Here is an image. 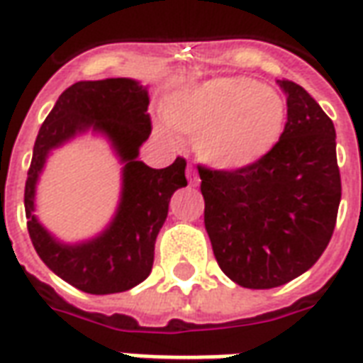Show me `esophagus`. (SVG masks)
Segmentation results:
<instances>
[{
  "label": "esophagus",
  "instance_id": "1",
  "mask_svg": "<svg viewBox=\"0 0 363 363\" xmlns=\"http://www.w3.org/2000/svg\"><path fill=\"white\" fill-rule=\"evenodd\" d=\"M186 176H187V182H189V186H199V174H197V169L189 164L186 169Z\"/></svg>",
  "mask_w": 363,
  "mask_h": 363
}]
</instances>
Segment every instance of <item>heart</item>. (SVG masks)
<instances>
[{
  "label": "heart",
  "mask_w": 363,
  "mask_h": 363,
  "mask_svg": "<svg viewBox=\"0 0 363 363\" xmlns=\"http://www.w3.org/2000/svg\"><path fill=\"white\" fill-rule=\"evenodd\" d=\"M285 101L256 79L215 78L176 94L166 121L195 138V150L215 168L250 166L276 146L285 125Z\"/></svg>",
  "instance_id": "b5f03b06"
}]
</instances>
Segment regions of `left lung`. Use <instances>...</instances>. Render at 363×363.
I'll return each instance as SVG.
<instances>
[{"label": "left lung", "mask_w": 363, "mask_h": 363, "mask_svg": "<svg viewBox=\"0 0 363 363\" xmlns=\"http://www.w3.org/2000/svg\"><path fill=\"white\" fill-rule=\"evenodd\" d=\"M279 86L287 121L264 158L236 169L197 166L218 268L248 289L305 274L330 242L342 197L333 121L299 84Z\"/></svg>", "instance_id": "obj_1"}]
</instances>
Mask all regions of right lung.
Returning a JSON list of instances; mask_svg holds the SVG:
<instances>
[{
	"label": "right lung",
	"instance_id": "add662e5",
	"mask_svg": "<svg viewBox=\"0 0 363 363\" xmlns=\"http://www.w3.org/2000/svg\"><path fill=\"white\" fill-rule=\"evenodd\" d=\"M148 104L146 87L135 79L76 82L64 89L38 130L25 184L27 228L40 259L79 291L109 295L145 281L152 272L154 244L168 217L169 199L176 189L187 186L186 158L177 156L162 169L136 160L152 130ZM87 128L104 132L125 162L123 195L104 235L70 247L54 241L32 215L34 186L48 152Z\"/></svg>",
	"mask_w": 363,
	"mask_h": 363
}]
</instances>
